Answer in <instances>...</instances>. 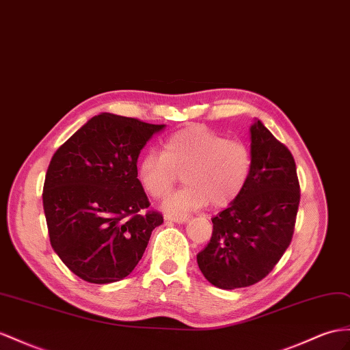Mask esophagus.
Instances as JSON below:
<instances>
[{"label":"esophagus","instance_id":"34e87169","mask_svg":"<svg viewBox=\"0 0 350 350\" xmlns=\"http://www.w3.org/2000/svg\"><path fill=\"white\" fill-rule=\"evenodd\" d=\"M165 220L176 221V223H185L189 220V214H180V216H174V214H165Z\"/></svg>","mask_w":350,"mask_h":350}]
</instances>
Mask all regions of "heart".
<instances>
[{
  "instance_id": "heart-1",
  "label": "heart",
  "mask_w": 350,
  "mask_h": 350,
  "mask_svg": "<svg viewBox=\"0 0 350 350\" xmlns=\"http://www.w3.org/2000/svg\"><path fill=\"white\" fill-rule=\"evenodd\" d=\"M183 170L180 189L170 193L163 208L180 216L207 205L225 207L244 191L252 172V152L245 143L229 140L205 127H189L172 134L164 150L148 149L140 155L137 178L150 196L165 195Z\"/></svg>"
}]
</instances>
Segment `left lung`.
Wrapping results in <instances>:
<instances>
[{"label": "left lung", "mask_w": 350, "mask_h": 350, "mask_svg": "<svg viewBox=\"0 0 350 350\" xmlns=\"http://www.w3.org/2000/svg\"><path fill=\"white\" fill-rule=\"evenodd\" d=\"M252 172L244 191L213 217V235L196 262L223 290L250 286L272 271L288 248L300 202L291 152L260 120L250 127Z\"/></svg>", "instance_id": "8db88e82"}]
</instances>
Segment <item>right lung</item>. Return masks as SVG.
Returning <instances> with one entry per match:
<instances>
[{"instance_id":"add662e5","label":"right lung","mask_w":350,"mask_h":350,"mask_svg":"<svg viewBox=\"0 0 350 350\" xmlns=\"http://www.w3.org/2000/svg\"><path fill=\"white\" fill-rule=\"evenodd\" d=\"M164 127L102 112L53 155L42 192L50 243L81 280H124L145 253L152 230L163 225V216L148 210L136 165L146 142Z\"/></svg>"}]
</instances>
